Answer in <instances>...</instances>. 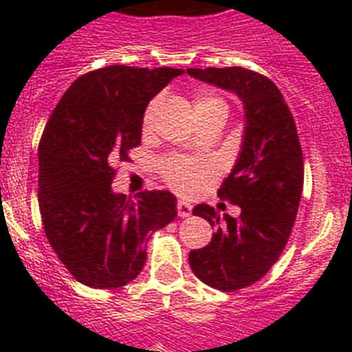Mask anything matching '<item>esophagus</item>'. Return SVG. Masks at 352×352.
Masks as SVG:
<instances>
[{
	"instance_id": "esophagus-1",
	"label": "esophagus",
	"mask_w": 352,
	"mask_h": 352,
	"mask_svg": "<svg viewBox=\"0 0 352 352\" xmlns=\"http://www.w3.org/2000/svg\"><path fill=\"white\" fill-rule=\"evenodd\" d=\"M176 210H178V217L186 219V217H190L192 214V204L185 203V201H178V204H176Z\"/></svg>"
}]
</instances>
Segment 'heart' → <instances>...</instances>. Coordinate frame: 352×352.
Returning <instances> with one entry per match:
<instances>
[{"label":"heart","mask_w":352,"mask_h":352,"mask_svg":"<svg viewBox=\"0 0 352 352\" xmlns=\"http://www.w3.org/2000/svg\"><path fill=\"white\" fill-rule=\"evenodd\" d=\"M211 107H222L226 109L223 100H220L219 96L211 95H201L195 98L194 109L195 111H201V109H211ZM153 107L148 109L144 120H149V114H151ZM162 176L173 186L174 190L182 192V194H192L203 185L204 178L208 174V166L201 164L197 160H190V158L183 157H170L162 162Z\"/></svg>","instance_id":"obj_1"}]
</instances>
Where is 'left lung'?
I'll return each mask as SVG.
<instances>
[{
  "label": "left lung",
  "mask_w": 352,
  "mask_h": 352,
  "mask_svg": "<svg viewBox=\"0 0 352 352\" xmlns=\"http://www.w3.org/2000/svg\"><path fill=\"white\" fill-rule=\"evenodd\" d=\"M186 74L234 93L243 102L241 151L219 197L241 208L238 219L197 204L217 231L210 243L188 254L199 280L223 292L256 284L272 268L291 236L301 190L303 153L296 123L280 89L268 77L241 67L186 68Z\"/></svg>",
  "instance_id": "obj_1"
}]
</instances>
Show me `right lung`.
I'll return each instance as SVG.
<instances>
[{
    "label": "right lung",
    "mask_w": 352,
    "mask_h": 352,
    "mask_svg": "<svg viewBox=\"0 0 352 352\" xmlns=\"http://www.w3.org/2000/svg\"><path fill=\"white\" fill-rule=\"evenodd\" d=\"M179 68L111 65L72 82L38 146V206L56 256L80 284L116 289L141 273L155 231L178 214L167 190L114 194V164L141 144L149 100Z\"/></svg>",
    "instance_id": "add662e5"
}]
</instances>
